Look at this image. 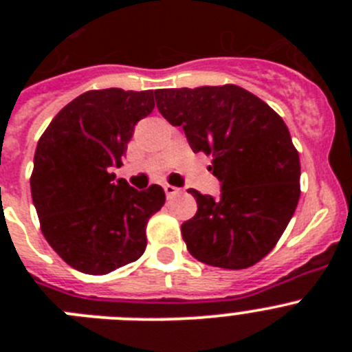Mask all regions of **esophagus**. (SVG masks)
Segmentation results:
<instances>
[{
	"mask_svg": "<svg viewBox=\"0 0 352 352\" xmlns=\"http://www.w3.org/2000/svg\"><path fill=\"white\" fill-rule=\"evenodd\" d=\"M164 190H166V195L169 199L174 197V195H178L179 192H182V190H179V188H176V186H174V185H169V183H166V185H164Z\"/></svg>",
	"mask_w": 352,
	"mask_h": 352,
	"instance_id": "esophagus-1",
	"label": "esophagus"
}]
</instances>
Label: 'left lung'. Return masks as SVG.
Instances as JSON below:
<instances>
[{
    "label": "left lung",
    "mask_w": 352,
    "mask_h": 352,
    "mask_svg": "<svg viewBox=\"0 0 352 352\" xmlns=\"http://www.w3.org/2000/svg\"><path fill=\"white\" fill-rule=\"evenodd\" d=\"M160 114L194 153L211 155L220 197L190 188L197 213L182 226L197 261L245 270L268 256L300 199V155L287 125L259 96L226 86L155 89Z\"/></svg>",
    "instance_id": "obj_1"
}]
</instances>
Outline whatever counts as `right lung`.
I'll return each mask as SVG.
<instances>
[{"label":"right lung","instance_id":"obj_1","mask_svg":"<svg viewBox=\"0 0 352 352\" xmlns=\"http://www.w3.org/2000/svg\"><path fill=\"white\" fill-rule=\"evenodd\" d=\"M153 107L151 89H93L65 105L42 133L31 197L47 243L72 268L105 275L144 254L146 223L166 203L164 188L135 190L113 170Z\"/></svg>","mask_w":352,"mask_h":352}]
</instances>
